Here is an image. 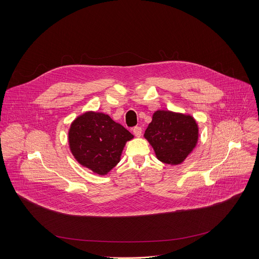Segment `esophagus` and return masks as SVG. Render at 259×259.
<instances>
[{
    "instance_id": "1",
    "label": "esophagus",
    "mask_w": 259,
    "mask_h": 259,
    "mask_svg": "<svg viewBox=\"0 0 259 259\" xmlns=\"http://www.w3.org/2000/svg\"><path fill=\"white\" fill-rule=\"evenodd\" d=\"M133 133H134V135H135L137 138H140V137L142 136L143 130H142V127H140V126H136V127L133 128Z\"/></svg>"
}]
</instances>
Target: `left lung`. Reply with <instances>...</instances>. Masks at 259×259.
<instances>
[{"label": "left lung", "instance_id": "obj_1", "mask_svg": "<svg viewBox=\"0 0 259 259\" xmlns=\"http://www.w3.org/2000/svg\"><path fill=\"white\" fill-rule=\"evenodd\" d=\"M198 128L191 114L158 110L153 112L144 137L153 148L158 160L178 165L182 164L196 148Z\"/></svg>", "mask_w": 259, "mask_h": 259}]
</instances>
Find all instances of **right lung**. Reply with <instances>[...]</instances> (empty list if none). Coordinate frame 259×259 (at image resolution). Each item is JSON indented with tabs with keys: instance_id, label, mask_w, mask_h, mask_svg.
I'll return each mask as SVG.
<instances>
[{
	"instance_id": "add662e5",
	"label": "right lung",
	"mask_w": 259,
	"mask_h": 259,
	"mask_svg": "<svg viewBox=\"0 0 259 259\" xmlns=\"http://www.w3.org/2000/svg\"><path fill=\"white\" fill-rule=\"evenodd\" d=\"M134 136L109 114L89 111L76 116L68 133L75 160L94 174L107 176L119 162L125 144Z\"/></svg>"
}]
</instances>
